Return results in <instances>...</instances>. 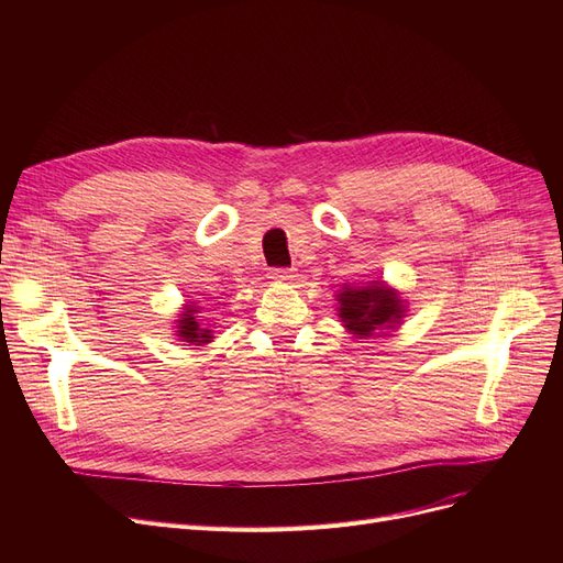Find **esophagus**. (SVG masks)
I'll list each match as a JSON object with an SVG mask.
<instances>
[{"mask_svg":"<svg viewBox=\"0 0 563 563\" xmlns=\"http://www.w3.org/2000/svg\"><path fill=\"white\" fill-rule=\"evenodd\" d=\"M269 278L276 283H291L294 278H297V274H294V269H272Z\"/></svg>","mask_w":563,"mask_h":563,"instance_id":"obj_1","label":"esophagus"}]
</instances>
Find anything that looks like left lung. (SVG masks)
Here are the masks:
<instances>
[{
    "label": "left lung",
    "instance_id": "1",
    "mask_svg": "<svg viewBox=\"0 0 563 563\" xmlns=\"http://www.w3.org/2000/svg\"><path fill=\"white\" fill-rule=\"evenodd\" d=\"M338 312L344 329L356 338H378V331H390L401 323L406 306L399 291L383 280H372L365 287H342Z\"/></svg>",
    "mask_w": 563,
    "mask_h": 563
}]
</instances>
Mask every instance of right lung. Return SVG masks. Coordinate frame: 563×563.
Masks as SVG:
<instances>
[{
  "label": "right lung",
  "mask_w": 563,
  "mask_h": 563,
  "mask_svg": "<svg viewBox=\"0 0 563 563\" xmlns=\"http://www.w3.org/2000/svg\"><path fill=\"white\" fill-rule=\"evenodd\" d=\"M202 321L205 319H198V306H187L180 319H177V338H183V342L191 344L212 342V331L205 329Z\"/></svg>",
  "instance_id": "right-lung-1"
}]
</instances>
